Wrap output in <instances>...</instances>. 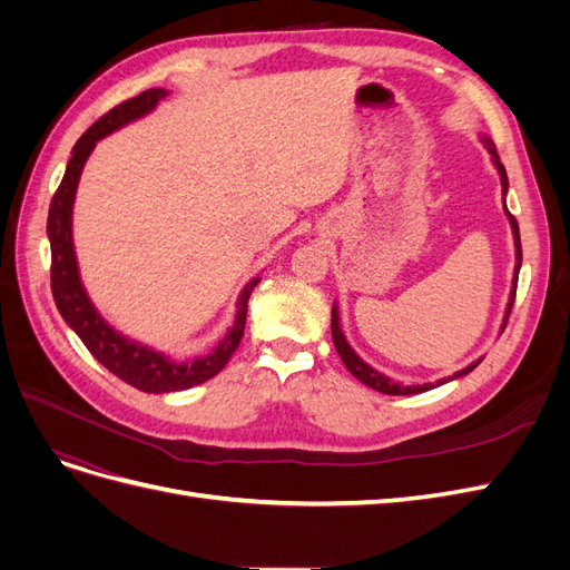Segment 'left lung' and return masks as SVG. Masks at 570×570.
<instances>
[{
  "label": "left lung",
  "mask_w": 570,
  "mask_h": 570,
  "mask_svg": "<svg viewBox=\"0 0 570 570\" xmlns=\"http://www.w3.org/2000/svg\"><path fill=\"white\" fill-rule=\"evenodd\" d=\"M480 140H482V145L488 147V151L492 154V164H494V168H497V174H499V180H502V195L507 197V193H509V178H507V168L502 166V161H499V154H497V149H494V142L490 140L488 135H480ZM504 214H507V218H509V223H511V233H513V245H515V268H513V281H511V295H509V304H507V314H504V323H502V331L507 327V318H509V314H511V306H513V299H515V285H519V271H521V258H523V254H521V233H519V223H515V218L509 214V209H507V199H504ZM331 331H333V342H335V350H337V354H340V358H342V364L350 368V373L356 377V381H361L364 383L366 387H371V390H377V392H383V394H419V392H428V390H433V387H440V385H444V383H450V381H456V377H461V375H465V373H471L482 358H478V361H473V364H469L465 368H461V371H456L454 375H450V377H442V381H438V383H423V385H404V383H396V381H392L390 375H385V373H381V371H375L373 366H368L364 358H361L354 350H352V344L347 342V337H344V333H342V325H340V312H337V304H333V321H331Z\"/></svg>",
  "instance_id": "left-lung-1"
}]
</instances>
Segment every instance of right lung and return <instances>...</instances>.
Segmentation results:
<instances>
[{
	"label": "right lung",
	"instance_id": "add662e5",
	"mask_svg": "<svg viewBox=\"0 0 570 570\" xmlns=\"http://www.w3.org/2000/svg\"><path fill=\"white\" fill-rule=\"evenodd\" d=\"M166 97L168 90L154 88L124 101V105H118L109 114L101 116L76 142L71 159H68L66 166L63 180L57 189L55 199L49 204L47 216V237L51 247V295H55L61 318L68 323V327H73L76 335L82 340L85 347L90 350V354L101 366L109 368L124 383L151 394L189 390L206 383L218 371H223V366L228 364L230 356L239 347V340L245 335L249 295L258 285V281H262L256 275V278H252L243 287V292H239L235 321L216 347L209 354L185 361L170 358L164 352H157L142 342L118 333L116 327H111L101 318V314L90 302L88 292H85L73 247V202L85 161L90 159V154L101 137H107L118 128L132 124V120L151 114Z\"/></svg>",
	"mask_w": 570,
	"mask_h": 570
}]
</instances>
